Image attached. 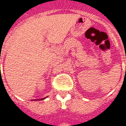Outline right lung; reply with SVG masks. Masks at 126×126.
<instances>
[{"label": "right lung", "instance_id": "1", "mask_svg": "<svg viewBox=\"0 0 126 126\" xmlns=\"http://www.w3.org/2000/svg\"><path fill=\"white\" fill-rule=\"evenodd\" d=\"M44 98H41V99H36V100H43V99H44ZM34 100H35V99H34Z\"/></svg>", "mask_w": 126, "mask_h": 126}]
</instances>
